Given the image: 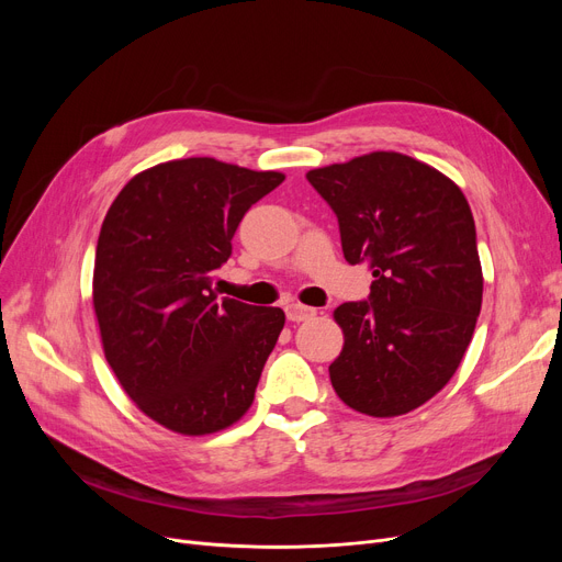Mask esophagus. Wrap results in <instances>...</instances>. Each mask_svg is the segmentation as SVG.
<instances>
[{"label":"esophagus","instance_id":"esophagus-1","mask_svg":"<svg viewBox=\"0 0 562 562\" xmlns=\"http://www.w3.org/2000/svg\"><path fill=\"white\" fill-rule=\"evenodd\" d=\"M286 312V318L293 321V323H301V321H310L312 316H316V310L314 307H307V305H301V303H291L284 307Z\"/></svg>","mask_w":562,"mask_h":562}]
</instances>
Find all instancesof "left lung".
Segmentation results:
<instances>
[{
  "instance_id": "1",
  "label": "left lung",
  "mask_w": 562,
  "mask_h": 562,
  "mask_svg": "<svg viewBox=\"0 0 562 562\" xmlns=\"http://www.w3.org/2000/svg\"><path fill=\"white\" fill-rule=\"evenodd\" d=\"M339 221L348 263L373 273L367 301L335 321L337 396L369 417H398L447 385L471 341L483 271L469 202L447 175L398 153H371L307 172Z\"/></svg>"
}]
</instances>
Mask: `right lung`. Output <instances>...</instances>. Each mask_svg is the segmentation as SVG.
I'll return each instance as SVG.
<instances>
[{
    "instance_id": "obj_1",
    "label": "right lung",
    "mask_w": 562,
    "mask_h": 562,
    "mask_svg": "<svg viewBox=\"0 0 562 562\" xmlns=\"http://www.w3.org/2000/svg\"><path fill=\"white\" fill-rule=\"evenodd\" d=\"M282 182V172L191 157L138 172L109 206L93 273L104 356L168 430L216 432L252 405L284 312L221 301L212 276L246 212Z\"/></svg>"
}]
</instances>
